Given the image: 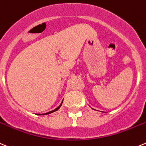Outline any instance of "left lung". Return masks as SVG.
Here are the masks:
<instances>
[{
    "label": "left lung",
    "instance_id": "left-lung-1",
    "mask_svg": "<svg viewBox=\"0 0 146 146\" xmlns=\"http://www.w3.org/2000/svg\"><path fill=\"white\" fill-rule=\"evenodd\" d=\"M93 110H94V109H93Z\"/></svg>",
    "mask_w": 146,
    "mask_h": 146
}]
</instances>
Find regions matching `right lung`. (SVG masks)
I'll use <instances>...</instances> for the list:
<instances>
[{
    "label": "right lung",
    "mask_w": 146,
    "mask_h": 146,
    "mask_svg": "<svg viewBox=\"0 0 146 146\" xmlns=\"http://www.w3.org/2000/svg\"><path fill=\"white\" fill-rule=\"evenodd\" d=\"M63 100H62V102H61V103H60V106H58V107H57L56 108V109H54V110H53V111H49V112H48V113H42V114H38V115H48V114H50V113H53V112H55V111H58V110L59 108H60V106H62V103H63Z\"/></svg>",
    "instance_id": "right-lung-1"
}]
</instances>
